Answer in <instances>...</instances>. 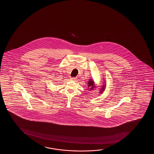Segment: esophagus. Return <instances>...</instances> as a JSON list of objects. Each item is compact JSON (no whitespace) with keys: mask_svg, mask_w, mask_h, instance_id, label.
<instances>
[{"mask_svg":"<svg viewBox=\"0 0 154 154\" xmlns=\"http://www.w3.org/2000/svg\"><path fill=\"white\" fill-rule=\"evenodd\" d=\"M76 79V78H73V77H71L70 80H75Z\"/></svg>","mask_w":154,"mask_h":154,"instance_id":"obj_1","label":"esophagus"}]
</instances>
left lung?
Returning a JSON list of instances; mask_svg holds the SVG:
<instances>
[{"instance_id":"8db88e82","label":"left lung","mask_w":154,"mask_h":154,"mask_svg":"<svg viewBox=\"0 0 154 154\" xmlns=\"http://www.w3.org/2000/svg\"><path fill=\"white\" fill-rule=\"evenodd\" d=\"M88 83H87V85H88V88H87V90H89V91H91V90H93L94 89V88H96V83H95V82H94V80L91 79H89V81H88V82H87ZM103 84L102 86H101V87L100 88V94H102L104 92V91L105 89L106 88V82H105V80H104V82L103 83Z\"/></svg>"}]
</instances>
